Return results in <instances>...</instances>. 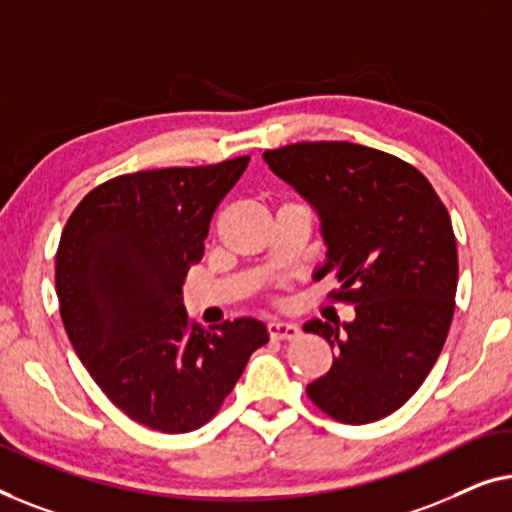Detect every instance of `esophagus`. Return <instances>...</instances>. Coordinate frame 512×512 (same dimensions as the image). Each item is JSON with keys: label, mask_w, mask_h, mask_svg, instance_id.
Wrapping results in <instances>:
<instances>
[{"label": "esophagus", "mask_w": 512, "mask_h": 512, "mask_svg": "<svg viewBox=\"0 0 512 512\" xmlns=\"http://www.w3.org/2000/svg\"><path fill=\"white\" fill-rule=\"evenodd\" d=\"M266 329H269L271 338H278V341L299 336V327L294 325V322H285V320H271L269 325H266Z\"/></svg>", "instance_id": "obj_1"}]
</instances>
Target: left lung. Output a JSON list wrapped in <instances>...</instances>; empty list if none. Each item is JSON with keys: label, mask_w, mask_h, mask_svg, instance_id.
I'll return each mask as SVG.
<instances>
[{"label": "left lung", "mask_w": 512, "mask_h": 512, "mask_svg": "<svg viewBox=\"0 0 512 512\" xmlns=\"http://www.w3.org/2000/svg\"><path fill=\"white\" fill-rule=\"evenodd\" d=\"M264 162L320 218L325 264L341 280L352 322L308 320L334 348L308 397L345 424L383 420L429 376L448 336L457 292V241L448 208L415 167L348 141L292 143Z\"/></svg>", "instance_id": "1"}]
</instances>
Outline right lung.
Masks as SVG:
<instances>
[{
    "instance_id": "obj_1",
    "label": "right lung",
    "mask_w": 512,
    "mask_h": 512,
    "mask_svg": "<svg viewBox=\"0 0 512 512\" xmlns=\"http://www.w3.org/2000/svg\"><path fill=\"white\" fill-rule=\"evenodd\" d=\"M248 160L118 176L85 194L64 225L55 257L64 329L92 380L143 427L199 429L269 341L255 318L206 331L183 306L213 211Z\"/></svg>"
}]
</instances>
